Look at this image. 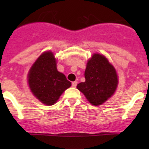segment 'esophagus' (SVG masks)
<instances>
[{
    "label": "esophagus",
    "instance_id": "obj_1",
    "mask_svg": "<svg viewBox=\"0 0 149 149\" xmlns=\"http://www.w3.org/2000/svg\"><path fill=\"white\" fill-rule=\"evenodd\" d=\"M77 81H74V82H72V87H76V86H77Z\"/></svg>",
    "mask_w": 149,
    "mask_h": 149
}]
</instances>
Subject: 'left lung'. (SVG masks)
Instances as JSON below:
<instances>
[{
  "mask_svg": "<svg viewBox=\"0 0 149 149\" xmlns=\"http://www.w3.org/2000/svg\"><path fill=\"white\" fill-rule=\"evenodd\" d=\"M84 76L85 82L77 84V88L93 105L104 103L115 93L118 76L113 65L104 55H93L88 60Z\"/></svg>",
  "mask_w": 149,
  "mask_h": 149,
  "instance_id": "obj_1",
  "label": "left lung"
}]
</instances>
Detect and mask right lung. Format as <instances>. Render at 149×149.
I'll list each match as a JSON object with an SVG mask.
<instances>
[{"label":"right lung","instance_id":"add662e5","mask_svg":"<svg viewBox=\"0 0 149 149\" xmlns=\"http://www.w3.org/2000/svg\"><path fill=\"white\" fill-rule=\"evenodd\" d=\"M27 77L33 94L48 106L54 104L63 92L72 86V83L56 69V60L51 51H46L39 56Z\"/></svg>","mask_w":149,"mask_h":149}]
</instances>
